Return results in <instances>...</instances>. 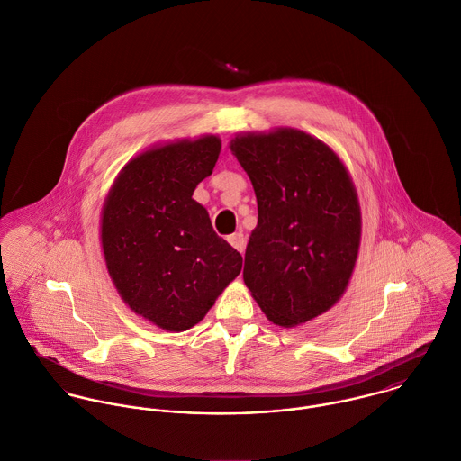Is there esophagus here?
<instances>
[{"label":"esophagus","instance_id":"34e87169","mask_svg":"<svg viewBox=\"0 0 461 461\" xmlns=\"http://www.w3.org/2000/svg\"><path fill=\"white\" fill-rule=\"evenodd\" d=\"M228 242L239 251V253H244L246 249V237L242 233H233L228 237Z\"/></svg>","mask_w":461,"mask_h":461}]
</instances>
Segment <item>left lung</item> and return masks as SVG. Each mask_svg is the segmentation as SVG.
<instances>
[{
  "label": "left lung",
  "instance_id": "obj_1",
  "mask_svg": "<svg viewBox=\"0 0 461 461\" xmlns=\"http://www.w3.org/2000/svg\"><path fill=\"white\" fill-rule=\"evenodd\" d=\"M230 148L258 203L244 283L277 326L328 312L344 294L360 248L353 180L322 140L294 128L237 135Z\"/></svg>",
  "mask_w": 461,
  "mask_h": 461
}]
</instances>
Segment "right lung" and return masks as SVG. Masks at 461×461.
<instances>
[{
  "label": "right lung",
  "instance_id": "right-lung-1",
  "mask_svg": "<svg viewBox=\"0 0 461 461\" xmlns=\"http://www.w3.org/2000/svg\"><path fill=\"white\" fill-rule=\"evenodd\" d=\"M219 153L215 135L151 148L122 167L103 204L108 275L137 315L167 331L197 324L242 269L192 199Z\"/></svg>",
  "mask_w": 461,
  "mask_h": 461
}]
</instances>
